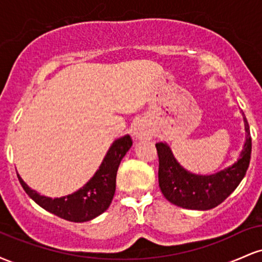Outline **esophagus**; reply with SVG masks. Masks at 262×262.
Listing matches in <instances>:
<instances>
[{
	"label": "esophagus",
	"mask_w": 262,
	"mask_h": 262,
	"mask_svg": "<svg viewBox=\"0 0 262 262\" xmlns=\"http://www.w3.org/2000/svg\"><path fill=\"white\" fill-rule=\"evenodd\" d=\"M132 134H133V137L135 139H149V138H151V129H150L148 125L145 124L144 122H137L134 124L133 129H132Z\"/></svg>",
	"instance_id": "obj_1"
}]
</instances>
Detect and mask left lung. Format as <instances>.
<instances>
[{
  "label": "left lung",
  "instance_id": "8db88e82",
  "mask_svg": "<svg viewBox=\"0 0 262 262\" xmlns=\"http://www.w3.org/2000/svg\"><path fill=\"white\" fill-rule=\"evenodd\" d=\"M245 143L237 160L230 166L212 173L197 175L182 167L167 143H156L159 155V186L169 202L186 209L208 210L221 204L234 192L250 164L251 137L244 113Z\"/></svg>",
  "mask_w": 262,
  "mask_h": 262
}]
</instances>
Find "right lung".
Instances as JSON below:
<instances>
[{
  "instance_id": "1",
  "label": "right lung",
  "mask_w": 262,
  "mask_h": 262,
  "mask_svg": "<svg viewBox=\"0 0 262 262\" xmlns=\"http://www.w3.org/2000/svg\"><path fill=\"white\" fill-rule=\"evenodd\" d=\"M130 135L118 138L108 149L95 175L74 193L60 198L41 196L32 189L18 175L26 193L41 208L75 223H83L95 219L108 209L116 192V176L122 159L132 146Z\"/></svg>"
}]
</instances>
